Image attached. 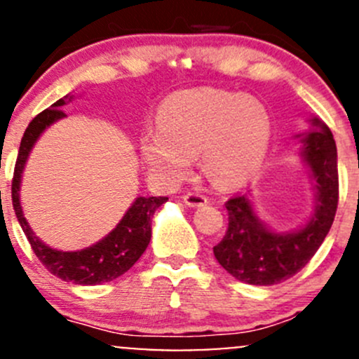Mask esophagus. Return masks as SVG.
Segmentation results:
<instances>
[{"label":"esophagus","mask_w":359,"mask_h":359,"mask_svg":"<svg viewBox=\"0 0 359 359\" xmlns=\"http://www.w3.org/2000/svg\"><path fill=\"white\" fill-rule=\"evenodd\" d=\"M184 203H186V205L192 206V208H198V206H205L206 203H208V199H206V196H203V194H196V192H187V194L184 196Z\"/></svg>","instance_id":"esophagus-1"}]
</instances>
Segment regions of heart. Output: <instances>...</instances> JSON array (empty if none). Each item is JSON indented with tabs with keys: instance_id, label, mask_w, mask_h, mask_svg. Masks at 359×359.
<instances>
[{
	"instance_id": "obj_1",
	"label": "heart",
	"mask_w": 359,
	"mask_h": 359,
	"mask_svg": "<svg viewBox=\"0 0 359 359\" xmlns=\"http://www.w3.org/2000/svg\"><path fill=\"white\" fill-rule=\"evenodd\" d=\"M156 123L158 130L142 134L141 158L163 186L179 184L198 154L215 186H243L262 168L271 141V118L262 101L217 88L172 94Z\"/></svg>"
}]
</instances>
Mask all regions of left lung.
Here are the masks:
<instances>
[{"mask_svg": "<svg viewBox=\"0 0 359 359\" xmlns=\"http://www.w3.org/2000/svg\"><path fill=\"white\" fill-rule=\"evenodd\" d=\"M299 158L308 167L315 191V210L294 230H275L259 218L249 194L229 199V229L213 248L217 262L237 280L273 285L296 275L322 246L339 201L337 148L329 127L309 118V130L297 134Z\"/></svg>", "mask_w": 359, "mask_h": 359, "instance_id": "left-lung-1", "label": "left lung"}]
</instances>
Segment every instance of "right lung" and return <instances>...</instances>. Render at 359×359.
<instances>
[{"instance_id": "obj_1", "label": "right lung", "mask_w": 359, "mask_h": 359, "mask_svg": "<svg viewBox=\"0 0 359 359\" xmlns=\"http://www.w3.org/2000/svg\"><path fill=\"white\" fill-rule=\"evenodd\" d=\"M72 100L74 96L67 94L65 97L53 103L48 110L39 113L25 129L20 149H18L17 163H15L11 199H13V210L18 224L27 236L30 246L39 262L62 280L74 282L79 285H96L118 278L141 258L151 241V220H153L154 211L163 203H167L168 198H163V196L142 198L139 196L110 233H107L93 246L77 249V251H62V249L48 246L34 233L29 222L25 220L20 205L22 173H24L29 154L37 139L48 127L65 118L67 115L60 108L65 107Z\"/></svg>"}]
</instances>
